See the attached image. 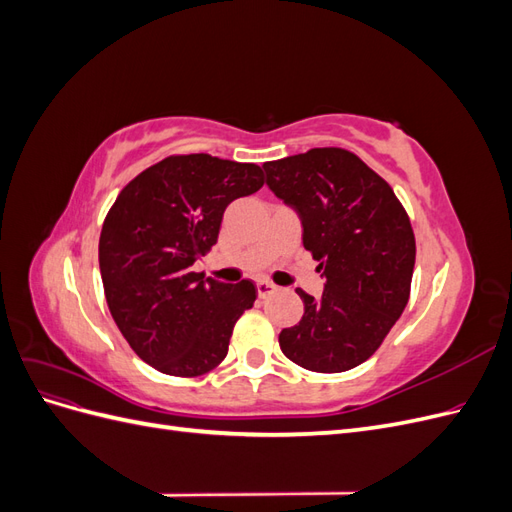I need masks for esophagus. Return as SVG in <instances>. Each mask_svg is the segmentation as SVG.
Instances as JSON below:
<instances>
[{
	"mask_svg": "<svg viewBox=\"0 0 512 512\" xmlns=\"http://www.w3.org/2000/svg\"><path fill=\"white\" fill-rule=\"evenodd\" d=\"M256 290H258V297H260V299H267L269 294H273V292L277 290V286L271 284V282H258V284H256Z\"/></svg>",
	"mask_w": 512,
	"mask_h": 512,
	"instance_id": "obj_1",
	"label": "esophagus"
}]
</instances>
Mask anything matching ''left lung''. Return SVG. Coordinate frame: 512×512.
<instances>
[{"mask_svg": "<svg viewBox=\"0 0 512 512\" xmlns=\"http://www.w3.org/2000/svg\"><path fill=\"white\" fill-rule=\"evenodd\" d=\"M271 192L299 213L303 247L322 271L324 292L303 299V318L280 333L292 363L339 374L374 354L410 299L416 241L393 188L359 156L309 149L262 164Z\"/></svg>", "mask_w": 512, "mask_h": 512, "instance_id": "left-lung-1", "label": "left lung"}]
</instances>
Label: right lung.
Returning <instances> with one entry per match:
<instances>
[{
	"label": "right lung",
	"instance_id": "obj_1",
	"mask_svg": "<svg viewBox=\"0 0 512 512\" xmlns=\"http://www.w3.org/2000/svg\"><path fill=\"white\" fill-rule=\"evenodd\" d=\"M262 183L256 164L168 156L106 213L98 258L108 309L130 348L162 374L196 378L218 367L235 322L254 305L250 280H205L192 265L218 241L226 207Z\"/></svg>",
	"mask_w": 512,
	"mask_h": 512
}]
</instances>
